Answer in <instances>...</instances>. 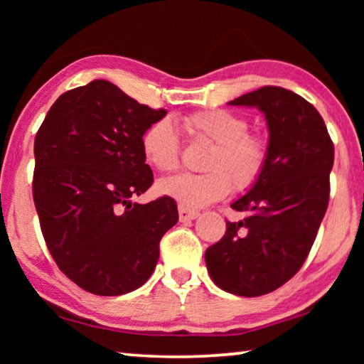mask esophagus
Returning <instances> with one entry per match:
<instances>
[{"mask_svg": "<svg viewBox=\"0 0 364 364\" xmlns=\"http://www.w3.org/2000/svg\"><path fill=\"white\" fill-rule=\"evenodd\" d=\"M178 215H180V221H191L199 217V212L197 210H189V208H184V207H180L178 208Z\"/></svg>", "mask_w": 364, "mask_h": 364, "instance_id": "1", "label": "esophagus"}]
</instances>
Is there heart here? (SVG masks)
I'll return each mask as SVG.
<instances>
[{
	"label": "heart",
	"instance_id": "b5f03b06",
	"mask_svg": "<svg viewBox=\"0 0 364 364\" xmlns=\"http://www.w3.org/2000/svg\"><path fill=\"white\" fill-rule=\"evenodd\" d=\"M184 127L196 138L213 143L205 160V173H183L159 184V191L181 207L197 208L223 199L232 188L245 189L260 178L267 165L268 144L260 134L249 132L241 114L226 109L199 110L184 117ZM141 151L147 164L168 173L180 165L181 144L168 119L154 122L141 136Z\"/></svg>",
	"mask_w": 364,
	"mask_h": 364
}]
</instances>
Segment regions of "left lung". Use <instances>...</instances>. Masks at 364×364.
Here are the masks:
<instances>
[{"instance_id":"obj_1","label":"left lung","mask_w":364,"mask_h":364,"mask_svg":"<svg viewBox=\"0 0 364 364\" xmlns=\"http://www.w3.org/2000/svg\"><path fill=\"white\" fill-rule=\"evenodd\" d=\"M228 104L263 112L268 159L249 193L231 204L247 217L226 221L205 263L220 289L258 297L286 284L310 254L329 202L334 144L323 117L294 91L263 86Z\"/></svg>"}]
</instances>
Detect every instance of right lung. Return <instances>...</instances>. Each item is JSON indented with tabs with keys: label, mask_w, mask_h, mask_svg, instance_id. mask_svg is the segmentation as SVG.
Wrapping results in <instances>:
<instances>
[{
	"label": "right lung",
	"mask_w": 364,
	"mask_h": 364,
	"mask_svg": "<svg viewBox=\"0 0 364 364\" xmlns=\"http://www.w3.org/2000/svg\"><path fill=\"white\" fill-rule=\"evenodd\" d=\"M165 115L93 80L60 95L36 133L33 200L43 237L59 269L91 294L143 286L160 239L176 225L171 197L132 200L154 181L141 136Z\"/></svg>",
	"instance_id": "obj_1"
}]
</instances>
